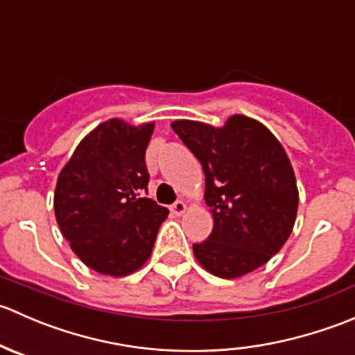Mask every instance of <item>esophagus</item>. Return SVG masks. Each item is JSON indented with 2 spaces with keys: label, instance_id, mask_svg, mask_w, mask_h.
Here are the masks:
<instances>
[{
  "label": "esophagus",
  "instance_id": "obj_1",
  "mask_svg": "<svg viewBox=\"0 0 355 355\" xmlns=\"http://www.w3.org/2000/svg\"><path fill=\"white\" fill-rule=\"evenodd\" d=\"M171 213L177 214V216H180V214H184L185 211H187V204L184 202V200H177L175 204H171Z\"/></svg>",
  "mask_w": 355,
  "mask_h": 355
}]
</instances>
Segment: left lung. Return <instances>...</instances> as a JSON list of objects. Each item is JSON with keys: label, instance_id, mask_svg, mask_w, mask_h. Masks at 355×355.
Masks as SVG:
<instances>
[{"label": "left lung", "instance_id": "1", "mask_svg": "<svg viewBox=\"0 0 355 355\" xmlns=\"http://www.w3.org/2000/svg\"><path fill=\"white\" fill-rule=\"evenodd\" d=\"M206 175L213 232L194 244L204 270L239 278L266 264L292 234L299 206L295 175L278 139L254 118L234 114L223 127L171 123Z\"/></svg>", "mask_w": 355, "mask_h": 355}]
</instances>
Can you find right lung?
Listing matches in <instances>:
<instances>
[{
  "mask_svg": "<svg viewBox=\"0 0 355 355\" xmlns=\"http://www.w3.org/2000/svg\"><path fill=\"white\" fill-rule=\"evenodd\" d=\"M155 123L120 118L85 135L60 171L55 216L71 250L91 270L111 277L137 271L151 256L168 209L144 198L146 149Z\"/></svg>",
  "mask_w": 355,
  "mask_h": 355,
  "instance_id": "obj_1",
  "label": "right lung"
}]
</instances>
